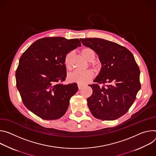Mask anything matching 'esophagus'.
<instances>
[{
    "label": "esophagus",
    "instance_id": "esophagus-1",
    "mask_svg": "<svg viewBox=\"0 0 156 156\" xmlns=\"http://www.w3.org/2000/svg\"><path fill=\"white\" fill-rule=\"evenodd\" d=\"M77 87H78V88H79V89L80 90V89H82L84 87V85H82V84L78 83V84H77Z\"/></svg>",
    "mask_w": 156,
    "mask_h": 156
}]
</instances>
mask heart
<instances>
[{
	"mask_svg": "<svg viewBox=\"0 0 156 156\" xmlns=\"http://www.w3.org/2000/svg\"><path fill=\"white\" fill-rule=\"evenodd\" d=\"M82 56L90 61V65L97 69L98 65L95 62L92 61L95 56L94 51L90 48H85L82 50ZM64 64L67 69H71L72 68V54L68 53L64 58ZM94 77V73L92 70H86L83 71H75L68 75V80L71 82H76L79 84H85L89 82Z\"/></svg>",
	"mask_w": 156,
	"mask_h": 156,
	"instance_id": "b5f03b06",
	"label": "heart"
}]
</instances>
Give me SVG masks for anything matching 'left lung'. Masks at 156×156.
Listing matches in <instances>:
<instances>
[{
	"label": "left lung",
	"mask_w": 156,
	"mask_h": 156,
	"mask_svg": "<svg viewBox=\"0 0 156 156\" xmlns=\"http://www.w3.org/2000/svg\"><path fill=\"white\" fill-rule=\"evenodd\" d=\"M80 41L95 52L101 64L95 83L89 85L93 90L87 100L89 110L97 119H118L128 111L141 89L140 71L134 56L125 47L106 40L89 38Z\"/></svg>",
	"instance_id": "left-lung-1"
}]
</instances>
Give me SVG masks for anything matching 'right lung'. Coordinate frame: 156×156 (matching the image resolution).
<instances>
[{
    "label": "right lung",
    "mask_w": 156,
    "mask_h": 156,
    "mask_svg": "<svg viewBox=\"0 0 156 156\" xmlns=\"http://www.w3.org/2000/svg\"><path fill=\"white\" fill-rule=\"evenodd\" d=\"M81 43L77 38H43L22 55L15 73L16 85L25 106L46 120L57 119L66 112L76 83L63 85L67 76L64 58Z\"/></svg>",
    "instance_id": "add662e5"
}]
</instances>
